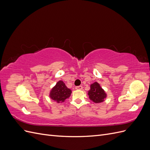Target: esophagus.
Here are the masks:
<instances>
[{
  "mask_svg": "<svg viewBox=\"0 0 150 150\" xmlns=\"http://www.w3.org/2000/svg\"><path fill=\"white\" fill-rule=\"evenodd\" d=\"M76 89H83V86H76Z\"/></svg>",
  "mask_w": 150,
  "mask_h": 150,
  "instance_id": "1",
  "label": "esophagus"
}]
</instances>
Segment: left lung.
<instances>
[{"instance_id":"left-lung-1","label":"left lung","mask_w":150,"mask_h":150,"mask_svg":"<svg viewBox=\"0 0 150 150\" xmlns=\"http://www.w3.org/2000/svg\"><path fill=\"white\" fill-rule=\"evenodd\" d=\"M91 89L88 91L89 98L95 103H99L104 101L106 94L97 82L91 85Z\"/></svg>"}]
</instances>
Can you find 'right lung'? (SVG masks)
Segmentation results:
<instances>
[{
  "label": "right lung",
  "mask_w": 150,
  "mask_h": 150,
  "mask_svg": "<svg viewBox=\"0 0 150 150\" xmlns=\"http://www.w3.org/2000/svg\"><path fill=\"white\" fill-rule=\"evenodd\" d=\"M71 89L67 88L62 81H59L52 88L50 93V97L58 103H62L71 96Z\"/></svg>",
  "instance_id": "right-lung-1"
}]
</instances>
